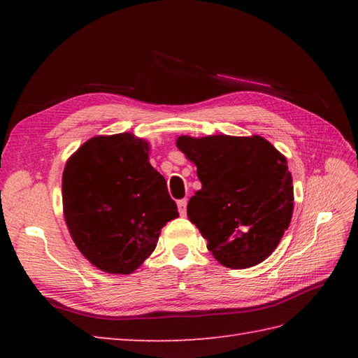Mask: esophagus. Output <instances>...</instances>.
<instances>
[{
    "instance_id": "34e87169",
    "label": "esophagus",
    "mask_w": 358,
    "mask_h": 358,
    "mask_svg": "<svg viewBox=\"0 0 358 358\" xmlns=\"http://www.w3.org/2000/svg\"><path fill=\"white\" fill-rule=\"evenodd\" d=\"M186 206H187V200H180L178 201V210H180V215L185 217L186 215Z\"/></svg>"
}]
</instances>
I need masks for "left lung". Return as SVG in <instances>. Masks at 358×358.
Masks as SVG:
<instances>
[{
    "label": "left lung",
    "mask_w": 358,
    "mask_h": 358,
    "mask_svg": "<svg viewBox=\"0 0 358 358\" xmlns=\"http://www.w3.org/2000/svg\"><path fill=\"white\" fill-rule=\"evenodd\" d=\"M177 148L196 166L201 181L187 217L208 240L210 254L229 269L264 262L294 212L286 157L260 135H180Z\"/></svg>",
    "instance_id": "8db88e82"
}]
</instances>
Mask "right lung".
<instances>
[{
    "label": "right lung",
    "mask_w": 358,
    "mask_h": 358,
    "mask_svg": "<svg viewBox=\"0 0 358 358\" xmlns=\"http://www.w3.org/2000/svg\"><path fill=\"white\" fill-rule=\"evenodd\" d=\"M150 146L131 132L96 135L73 152L63 171V214L83 257L108 273L127 275L157 248L178 217Z\"/></svg>",
    "instance_id": "add662e5"
}]
</instances>
